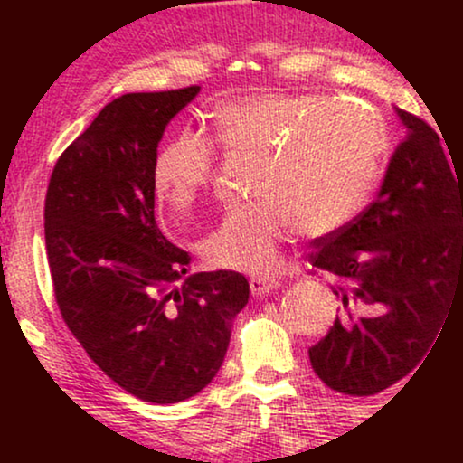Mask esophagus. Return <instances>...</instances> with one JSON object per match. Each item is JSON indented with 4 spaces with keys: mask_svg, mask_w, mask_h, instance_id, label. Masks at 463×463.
<instances>
[{
    "mask_svg": "<svg viewBox=\"0 0 463 463\" xmlns=\"http://www.w3.org/2000/svg\"><path fill=\"white\" fill-rule=\"evenodd\" d=\"M280 280L279 279H269V276H254L250 280V289H252L254 296H268L272 294L274 289H279Z\"/></svg>",
    "mask_w": 463,
    "mask_h": 463,
    "instance_id": "obj_1",
    "label": "esophagus"
}]
</instances>
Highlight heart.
<instances>
[{"instance_id": "b5f03b06", "label": "heart", "mask_w": 463, "mask_h": 463, "mask_svg": "<svg viewBox=\"0 0 463 463\" xmlns=\"http://www.w3.org/2000/svg\"><path fill=\"white\" fill-rule=\"evenodd\" d=\"M209 137L183 130L158 152L152 183L158 198L189 209L211 187L217 147L261 156L252 206L222 213L200 250L211 265L248 274L279 268L294 228L305 237L337 232L364 209L387 128L374 109L324 93L263 91L213 110Z\"/></svg>"}]
</instances>
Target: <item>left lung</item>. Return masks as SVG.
<instances>
[{
    "mask_svg": "<svg viewBox=\"0 0 463 463\" xmlns=\"http://www.w3.org/2000/svg\"><path fill=\"white\" fill-rule=\"evenodd\" d=\"M398 115L409 135L379 198L309 254L311 274H333L339 298L331 331L309 348L311 365L350 396L379 394L429 357L463 294V178L427 121Z\"/></svg>",
    "mask_w": 463,
    "mask_h": 463,
    "instance_id": "left-lung-1",
    "label": "left lung"
}]
</instances>
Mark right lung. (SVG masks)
<instances>
[{"instance_id": "1", "label": "right lung", "mask_w": 463, "mask_h": 463, "mask_svg": "<svg viewBox=\"0 0 463 463\" xmlns=\"http://www.w3.org/2000/svg\"><path fill=\"white\" fill-rule=\"evenodd\" d=\"M200 91L126 93L58 156L45 195V250L62 320L93 364L132 396L187 401L224 364L246 276L189 272L154 220L152 167L165 126Z\"/></svg>"}]
</instances>
